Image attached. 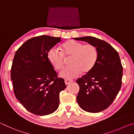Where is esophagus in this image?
I'll return each mask as SVG.
<instances>
[{"instance_id":"obj_1","label":"esophagus","mask_w":134,"mask_h":134,"mask_svg":"<svg viewBox=\"0 0 134 134\" xmlns=\"http://www.w3.org/2000/svg\"><path fill=\"white\" fill-rule=\"evenodd\" d=\"M64 81H65V85H69V84L72 82V81H72V80H70V79H65V80H64Z\"/></svg>"}]
</instances>
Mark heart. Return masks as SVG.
Listing matches in <instances>:
<instances>
[{
	"instance_id": "b5f03b06",
	"label": "heart",
	"mask_w": 134,
	"mask_h": 134,
	"mask_svg": "<svg viewBox=\"0 0 134 134\" xmlns=\"http://www.w3.org/2000/svg\"><path fill=\"white\" fill-rule=\"evenodd\" d=\"M48 59L56 70L63 69L65 57H70V66L62 70L60 76L63 78L73 79L77 77L82 71L86 73L94 67L98 57L97 48L90 44L70 40L63 44L62 51L53 47L48 53Z\"/></svg>"
}]
</instances>
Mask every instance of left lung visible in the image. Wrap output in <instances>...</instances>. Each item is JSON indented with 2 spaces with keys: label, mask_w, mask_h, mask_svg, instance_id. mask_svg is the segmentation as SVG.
<instances>
[{
  "label": "left lung",
  "mask_w": 134,
  "mask_h": 134,
  "mask_svg": "<svg viewBox=\"0 0 134 134\" xmlns=\"http://www.w3.org/2000/svg\"><path fill=\"white\" fill-rule=\"evenodd\" d=\"M74 39L93 45L98 53L93 69L76 81L80 87L77 100L86 112H101L112 104L121 89L123 68L119 55L105 41L92 37Z\"/></svg>",
  "instance_id": "left-lung-1"
}]
</instances>
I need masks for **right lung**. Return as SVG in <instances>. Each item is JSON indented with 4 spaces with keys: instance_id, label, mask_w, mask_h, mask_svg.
I'll return each instance as SVG.
<instances>
[{
    "instance_id": "right-lung-1",
    "label": "right lung",
    "mask_w": 134,
    "mask_h": 134,
    "mask_svg": "<svg viewBox=\"0 0 134 134\" xmlns=\"http://www.w3.org/2000/svg\"><path fill=\"white\" fill-rule=\"evenodd\" d=\"M60 37L41 35L24 43L13 58L10 76L16 99L29 112L44 116L57 109L59 95L66 87L57 77L48 53Z\"/></svg>"
}]
</instances>
